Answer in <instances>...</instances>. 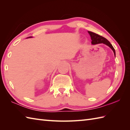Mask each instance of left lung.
<instances>
[{
	"instance_id": "1",
	"label": "left lung",
	"mask_w": 130,
	"mask_h": 130,
	"mask_svg": "<svg viewBox=\"0 0 130 130\" xmlns=\"http://www.w3.org/2000/svg\"><path fill=\"white\" fill-rule=\"evenodd\" d=\"M88 33H89V34L90 36L91 40H92V44H93V45H96V44L102 43L105 44V45H106L107 46H109V47L112 50V51H113L115 56H116V52L115 48H113V47L112 46V44L110 43L106 38L102 37L101 36L96 34L95 33L92 32L88 31Z\"/></svg>"
}]
</instances>
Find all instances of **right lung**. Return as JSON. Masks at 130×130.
I'll list each match as a JSON object with an SVG mask.
<instances>
[{"instance_id":"right-lung-1","label":"right lung","mask_w":130,"mask_h":130,"mask_svg":"<svg viewBox=\"0 0 130 130\" xmlns=\"http://www.w3.org/2000/svg\"><path fill=\"white\" fill-rule=\"evenodd\" d=\"M32 37H27V38H32Z\"/></svg>"}]
</instances>
